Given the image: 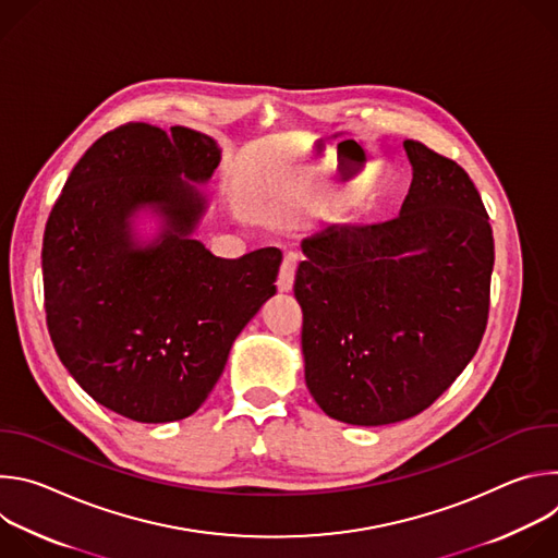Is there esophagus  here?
Listing matches in <instances>:
<instances>
[{
    "instance_id": "1",
    "label": "esophagus",
    "mask_w": 558,
    "mask_h": 558,
    "mask_svg": "<svg viewBox=\"0 0 558 558\" xmlns=\"http://www.w3.org/2000/svg\"><path fill=\"white\" fill-rule=\"evenodd\" d=\"M293 278H295V256L289 254L284 256L282 265H280V274H278V289L280 291H289L293 287Z\"/></svg>"
}]
</instances>
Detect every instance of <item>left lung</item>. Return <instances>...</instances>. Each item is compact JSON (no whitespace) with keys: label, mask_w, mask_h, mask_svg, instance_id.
Returning <instances> with one entry per match:
<instances>
[{"label":"left lung","mask_w":558,"mask_h":558,"mask_svg":"<svg viewBox=\"0 0 558 558\" xmlns=\"http://www.w3.org/2000/svg\"><path fill=\"white\" fill-rule=\"evenodd\" d=\"M402 211L302 243L304 379L329 417L386 426L426 411L482 344L495 241L480 192L452 158L404 141Z\"/></svg>","instance_id":"1"}]
</instances>
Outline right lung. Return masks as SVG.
I'll use <instances>...</instances> for the list:
<instances>
[{"instance_id":"obj_1","label":"right lung","mask_w":558,"mask_h":558,"mask_svg":"<svg viewBox=\"0 0 558 558\" xmlns=\"http://www.w3.org/2000/svg\"><path fill=\"white\" fill-rule=\"evenodd\" d=\"M216 141L125 123L78 158L44 231L46 325L95 402L143 424L185 420L216 386L233 340L276 293L282 252L218 258L190 235ZM154 206L167 231L136 248L126 218Z\"/></svg>"}]
</instances>
